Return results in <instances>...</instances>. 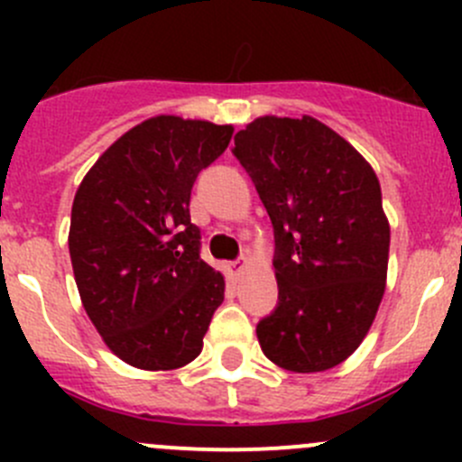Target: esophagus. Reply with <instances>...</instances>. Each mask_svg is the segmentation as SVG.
<instances>
[{"instance_id": "1", "label": "esophagus", "mask_w": 462, "mask_h": 462, "mask_svg": "<svg viewBox=\"0 0 462 462\" xmlns=\"http://www.w3.org/2000/svg\"><path fill=\"white\" fill-rule=\"evenodd\" d=\"M244 268H245V261L244 259H239V261H230V263H227V273H230V277H239L241 273H244Z\"/></svg>"}]
</instances>
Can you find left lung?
<instances>
[{"label":"left lung","instance_id":"8db88e82","mask_svg":"<svg viewBox=\"0 0 462 462\" xmlns=\"http://www.w3.org/2000/svg\"><path fill=\"white\" fill-rule=\"evenodd\" d=\"M274 227L279 304L257 324L261 351L295 374L342 365L374 324L391 227L366 158L315 120L261 116L235 136Z\"/></svg>","mask_w":462,"mask_h":462}]
</instances>
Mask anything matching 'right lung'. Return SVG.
Here are the masks:
<instances>
[{"label": "right lung", "instance_id": "right-lung-1", "mask_svg": "<svg viewBox=\"0 0 462 462\" xmlns=\"http://www.w3.org/2000/svg\"><path fill=\"white\" fill-rule=\"evenodd\" d=\"M232 132L153 116L93 162L73 199L69 253L82 306L109 351L136 369L189 365L221 306L226 279L199 257L189 194Z\"/></svg>", "mask_w": 462, "mask_h": 462}]
</instances>
